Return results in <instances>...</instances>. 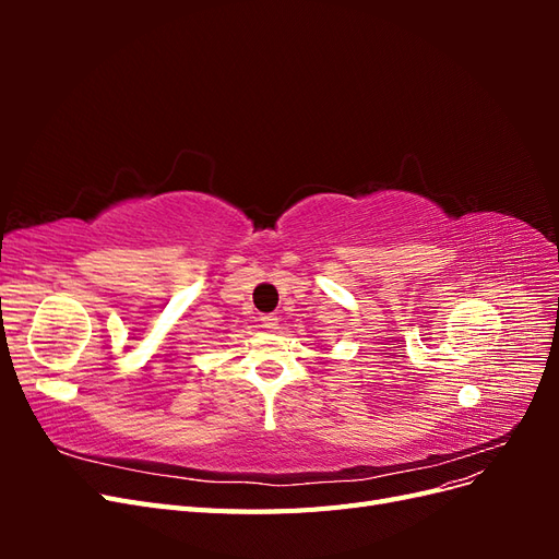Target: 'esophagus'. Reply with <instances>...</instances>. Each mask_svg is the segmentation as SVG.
Returning <instances> with one entry per match:
<instances>
[{"instance_id":"obj_1","label":"esophagus","mask_w":559,"mask_h":559,"mask_svg":"<svg viewBox=\"0 0 559 559\" xmlns=\"http://www.w3.org/2000/svg\"><path fill=\"white\" fill-rule=\"evenodd\" d=\"M261 326L267 331H275L280 326V317L277 314H261Z\"/></svg>"}]
</instances>
